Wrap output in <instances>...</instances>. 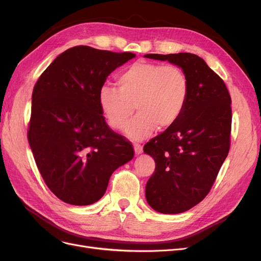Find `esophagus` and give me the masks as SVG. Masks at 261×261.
<instances>
[{"instance_id":"obj_1","label":"esophagus","mask_w":261,"mask_h":261,"mask_svg":"<svg viewBox=\"0 0 261 261\" xmlns=\"http://www.w3.org/2000/svg\"><path fill=\"white\" fill-rule=\"evenodd\" d=\"M134 150H135V154H140L143 152V146L139 144H135L134 145Z\"/></svg>"}]
</instances>
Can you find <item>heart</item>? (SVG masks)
I'll return each mask as SVG.
<instances>
[{
	"label": "heart",
	"instance_id": "1",
	"mask_svg": "<svg viewBox=\"0 0 261 261\" xmlns=\"http://www.w3.org/2000/svg\"><path fill=\"white\" fill-rule=\"evenodd\" d=\"M117 88L105 85L98 101L109 125L124 128L133 116L138 115L125 133L134 140H143L154 130L174 125L184 111L188 98V80L177 65H162L140 61L117 76Z\"/></svg>",
	"mask_w": 261,
	"mask_h": 261
}]
</instances>
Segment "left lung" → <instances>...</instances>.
<instances>
[{
    "mask_svg": "<svg viewBox=\"0 0 261 261\" xmlns=\"http://www.w3.org/2000/svg\"><path fill=\"white\" fill-rule=\"evenodd\" d=\"M179 66L188 98L178 121L149 140L144 151L155 161L146 199L158 212L187 211L208 195L230 150L231 96L224 82L198 55L146 54Z\"/></svg>",
    "mask_w": 261,
    "mask_h": 261,
    "instance_id": "1",
    "label": "left lung"
}]
</instances>
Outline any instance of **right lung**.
I'll return each instance as SVG.
<instances>
[{"label":"right lung","mask_w":261,"mask_h":261,"mask_svg":"<svg viewBox=\"0 0 261 261\" xmlns=\"http://www.w3.org/2000/svg\"><path fill=\"white\" fill-rule=\"evenodd\" d=\"M133 58L77 45L60 54L34 87L27 137L44 183L62 201H98L112 173L133 159L132 143L109 127L98 101L107 77Z\"/></svg>","instance_id":"obj_1"}]
</instances>
